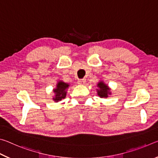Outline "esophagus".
I'll return each mask as SVG.
<instances>
[{"label":"esophagus","mask_w":158,"mask_h":158,"mask_svg":"<svg viewBox=\"0 0 158 158\" xmlns=\"http://www.w3.org/2000/svg\"><path fill=\"white\" fill-rule=\"evenodd\" d=\"M85 79H79L78 81H77V83H78L79 85H84L85 84Z\"/></svg>","instance_id":"obj_1"}]
</instances>
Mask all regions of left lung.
Masks as SVG:
<instances>
[{"label":"left lung","mask_w":158,"mask_h":158,"mask_svg":"<svg viewBox=\"0 0 158 158\" xmlns=\"http://www.w3.org/2000/svg\"><path fill=\"white\" fill-rule=\"evenodd\" d=\"M98 89L97 90V94L101 98H107L109 95L111 94V89L103 81H100L97 84Z\"/></svg>","instance_id":"obj_1"}]
</instances>
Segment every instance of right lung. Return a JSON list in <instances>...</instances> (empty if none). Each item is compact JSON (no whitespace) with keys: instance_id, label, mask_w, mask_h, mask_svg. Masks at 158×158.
I'll list each match as a JSON object with an SVG mask.
<instances>
[{"instance_id":"1","label":"right lung","mask_w":158,"mask_h":158,"mask_svg":"<svg viewBox=\"0 0 158 158\" xmlns=\"http://www.w3.org/2000/svg\"><path fill=\"white\" fill-rule=\"evenodd\" d=\"M69 86V84L68 83L64 82L62 80L58 81L56 85V88L53 89V91L55 94L53 97V100L55 102H58L62 100L63 99L65 98L67 90H68Z\"/></svg>"}]
</instances>
